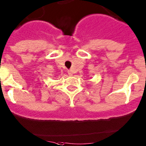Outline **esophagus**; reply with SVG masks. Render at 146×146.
<instances>
[{"instance_id":"esophagus-1","label":"esophagus","mask_w":146,"mask_h":146,"mask_svg":"<svg viewBox=\"0 0 146 146\" xmlns=\"http://www.w3.org/2000/svg\"><path fill=\"white\" fill-rule=\"evenodd\" d=\"M68 74L70 75V76H72V75H73V72H72L71 70H68Z\"/></svg>"}]
</instances>
